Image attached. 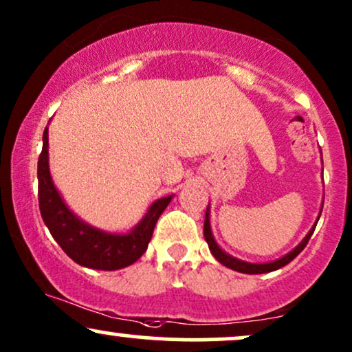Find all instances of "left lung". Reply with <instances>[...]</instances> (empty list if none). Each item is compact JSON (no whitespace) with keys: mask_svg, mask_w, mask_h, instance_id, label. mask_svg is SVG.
<instances>
[{"mask_svg":"<svg viewBox=\"0 0 352 352\" xmlns=\"http://www.w3.org/2000/svg\"><path fill=\"white\" fill-rule=\"evenodd\" d=\"M208 215H210V213H208V208H207V213H205L204 236H205V240H207V243H208V248H210V252H212L213 256H215L217 260L220 261L221 265H225V266H227V268H232V270H235V272L246 273V274H260V273H268V272H274V270H278V268H281V266L288 265L289 261H293L294 258H296L298 254H300V253L302 252V250H305V246L308 245V241H309L311 235H313L314 228H316V225H314V227L309 230V233H308V235H306L305 240H302L301 243L298 245L296 248L293 250V252H289L288 254H286V256L280 258V260H276V261H272V263H261V265H260V263H246V261L236 260V258L230 256V254L225 253L223 250H221L220 246L217 245V241L213 240L212 230H210V217H208Z\"/></svg>","mask_w":352,"mask_h":352,"instance_id":"8db88e82","label":"left lung"}]
</instances>
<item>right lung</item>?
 <instances>
[{"label":"right lung","instance_id":"add662e5","mask_svg":"<svg viewBox=\"0 0 352 352\" xmlns=\"http://www.w3.org/2000/svg\"><path fill=\"white\" fill-rule=\"evenodd\" d=\"M38 197L41 217L52 238L78 265L94 270H120L135 263L147 250L153 228L172 197L153 201L137 227L127 235L100 232L79 220L66 207L51 180L47 164V127L43 134V151L38 159Z\"/></svg>","mask_w":352,"mask_h":352}]
</instances>
